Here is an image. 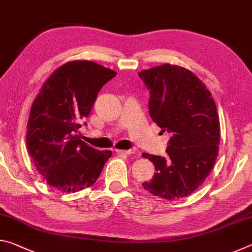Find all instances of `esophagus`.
<instances>
[{
  "label": "esophagus",
  "instance_id": "obj_1",
  "mask_svg": "<svg viewBox=\"0 0 252 252\" xmlns=\"http://www.w3.org/2000/svg\"><path fill=\"white\" fill-rule=\"evenodd\" d=\"M117 153H120V155H133L134 150L129 149V150H116Z\"/></svg>",
  "mask_w": 252,
  "mask_h": 252
}]
</instances>
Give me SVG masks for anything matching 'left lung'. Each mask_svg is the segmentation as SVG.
Instances as JSON below:
<instances>
[{
	"mask_svg": "<svg viewBox=\"0 0 252 252\" xmlns=\"http://www.w3.org/2000/svg\"><path fill=\"white\" fill-rule=\"evenodd\" d=\"M139 76L150 91L151 119L171 135L165 157L142 155L157 171L142 186L162 199H181L202 185L218 157L216 103L202 81L185 67L167 63L139 72Z\"/></svg>",
	"mask_w": 252,
	"mask_h": 252,
	"instance_id": "1",
	"label": "left lung"
}]
</instances>
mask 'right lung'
Instances as JSON below:
<instances>
[{
  "label": "right lung",
  "mask_w": 252,
  "mask_h": 252,
  "mask_svg": "<svg viewBox=\"0 0 252 252\" xmlns=\"http://www.w3.org/2000/svg\"><path fill=\"white\" fill-rule=\"evenodd\" d=\"M116 75L91 61L67 62L50 75L33 102L28 150L46 183L61 192L91 187L112 155L88 146L76 133L101 88Z\"/></svg>",
  "instance_id": "1"
}]
</instances>
